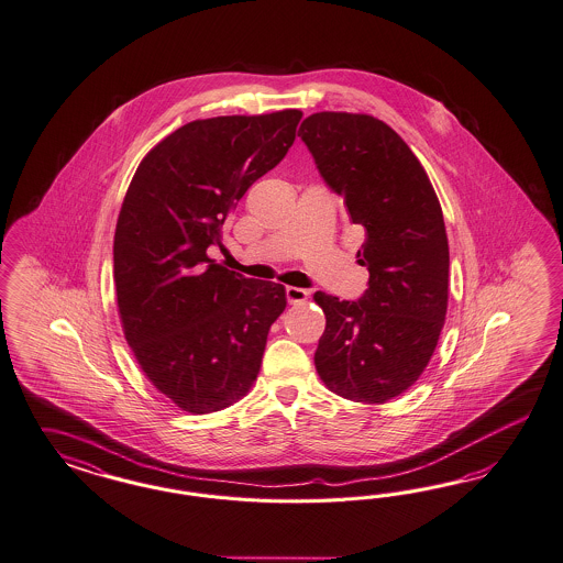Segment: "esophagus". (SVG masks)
I'll return each instance as SVG.
<instances>
[{
	"label": "esophagus",
	"instance_id": "34e87169",
	"mask_svg": "<svg viewBox=\"0 0 563 563\" xmlns=\"http://www.w3.org/2000/svg\"><path fill=\"white\" fill-rule=\"evenodd\" d=\"M285 295H287V301L290 306H303L307 297H309V292L306 289H299V287H287Z\"/></svg>",
	"mask_w": 563,
	"mask_h": 563
}]
</instances>
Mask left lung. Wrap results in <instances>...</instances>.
Listing matches in <instances>:
<instances>
[{"label": "left lung", "instance_id": "8db88e82", "mask_svg": "<svg viewBox=\"0 0 563 563\" xmlns=\"http://www.w3.org/2000/svg\"><path fill=\"white\" fill-rule=\"evenodd\" d=\"M299 136L349 221L365 229L358 301L318 290L325 330L316 369L330 393L386 402L426 372L448 311L450 250L442 206L423 165L388 123L367 113L320 111Z\"/></svg>", "mask_w": 563, "mask_h": 563}]
</instances>
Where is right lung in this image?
Segmentation results:
<instances>
[{
    "instance_id": "1",
    "label": "right lung",
    "mask_w": 563,
    "mask_h": 563,
    "mask_svg": "<svg viewBox=\"0 0 563 563\" xmlns=\"http://www.w3.org/2000/svg\"><path fill=\"white\" fill-rule=\"evenodd\" d=\"M299 109L189 121L140 161L113 238L123 336L175 407L206 415L254 386L285 287L206 254L247 188L295 140Z\"/></svg>"
}]
</instances>
